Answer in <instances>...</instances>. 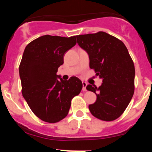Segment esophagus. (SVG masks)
I'll return each mask as SVG.
<instances>
[{"label": "esophagus", "instance_id": "obj_1", "mask_svg": "<svg viewBox=\"0 0 152 152\" xmlns=\"http://www.w3.org/2000/svg\"><path fill=\"white\" fill-rule=\"evenodd\" d=\"M82 85H83V91H86V86H87L86 82L83 81V82H82Z\"/></svg>", "mask_w": 152, "mask_h": 152}]
</instances>
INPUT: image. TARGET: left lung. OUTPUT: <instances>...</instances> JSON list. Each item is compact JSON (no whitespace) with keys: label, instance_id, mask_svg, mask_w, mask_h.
Listing matches in <instances>:
<instances>
[{"label":"left lung","instance_id":"left-lung-1","mask_svg":"<svg viewBox=\"0 0 152 152\" xmlns=\"http://www.w3.org/2000/svg\"><path fill=\"white\" fill-rule=\"evenodd\" d=\"M76 39L88 54L90 68L103 82L99 88L86 86L96 95V101L88 109L99 119L114 121L123 114L134 95L133 61L124 43L105 32L78 35Z\"/></svg>","mask_w":152,"mask_h":152}]
</instances>
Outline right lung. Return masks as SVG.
Returning a JSON list of instances; mask_svg holds the SVG:
<instances>
[{
	"label": "right lung",
	"mask_w": 152,
	"mask_h": 152,
	"mask_svg": "<svg viewBox=\"0 0 152 152\" xmlns=\"http://www.w3.org/2000/svg\"><path fill=\"white\" fill-rule=\"evenodd\" d=\"M76 43V36H41L29 43L19 66L22 94L31 111L48 123L67 116L71 99L79 94L82 82L77 77L64 81L56 75L64 53Z\"/></svg>",
	"instance_id": "right-lung-1"
}]
</instances>
